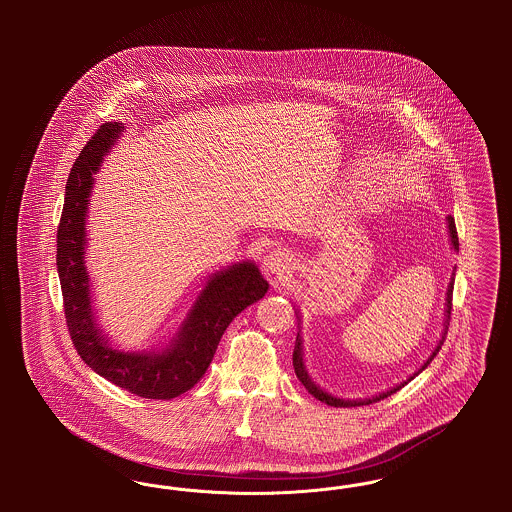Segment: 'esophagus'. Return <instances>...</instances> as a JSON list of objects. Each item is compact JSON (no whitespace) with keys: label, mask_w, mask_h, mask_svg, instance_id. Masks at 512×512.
<instances>
[{"label":"esophagus","mask_w":512,"mask_h":512,"mask_svg":"<svg viewBox=\"0 0 512 512\" xmlns=\"http://www.w3.org/2000/svg\"><path fill=\"white\" fill-rule=\"evenodd\" d=\"M293 267L292 255L284 249H272L265 257V268L272 274H286Z\"/></svg>","instance_id":"esophagus-1"}]
</instances>
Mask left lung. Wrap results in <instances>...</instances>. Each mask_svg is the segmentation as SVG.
Returning a JSON list of instances; mask_svg holds the SVG:
<instances>
[{
    "label": "left lung",
    "instance_id": "8db88e82",
    "mask_svg": "<svg viewBox=\"0 0 512 512\" xmlns=\"http://www.w3.org/2000/svg\"><path fill=\"white\" fill-rule=\"evenodd\" d=\"M447 222H449V234H451V244L455 249H459V236H457V226H455V219L449 215L447 217ZM451 309H453V280H451V284H449V290H447V324H449V320H451ZM443 341L445 338H441L439 341L438 347H436V351L430 355V359L424 363L422 368H418V372H422L426 366L432 363V359L438 355L439 349H441V345H443ZM293 368H295V374H297V378H299V382L305 386V390L309 391L311 395H315L318 401H322V403H326V405H330V407H361V405H370V403H376V401H380V399H386V397H390L391 393H395V391L401 390L405 384H399L397 388H393V390L386 391V393H380V395H376V397H372V399H363V401H345V399H338V397H332V395H328L326 391L318 390L317 386L311 382V378L307 376V370H305V365H303V353H301V338H299V334H297V340H295V347H293ZM416 372V374H418ZM414 374V376H416ZM414 376H411V380H413Z\"/></svg>",
    "mask_w": 512,
    "mask_h": 512
}]
</instances>
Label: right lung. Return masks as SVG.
<instances>
[{"instance_id": "right-lung-1", "label": "right lung", "mask_w": 512, "mask_h": 512, "mask_svg": "<svg viewBox=\"0 0 512 512\" xmlns=\"http://www.w3.org/2000/svg\"><path fill=\"white\" fill-rule=\"evenodd\" d=\"M121 122H105L86 142L67 180L65 205L57 226V270L65 320L76 353L99 376L146 399H172L194 388L213 361L232 318L259 301L267 280L251 263L215 274L184 322L178 340L159 355L122 353L107 345L92 318L88 274L84 268V219L88 197L103 155L121 134Z\"/></svg>"}]
</instances>
